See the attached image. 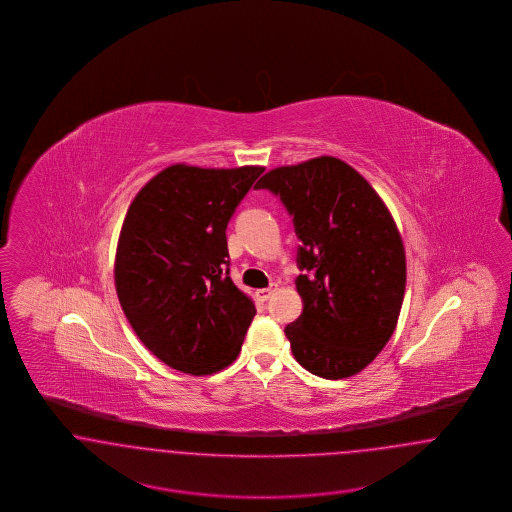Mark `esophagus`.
Here are the masks:
<instances>
[{"label":"esophagus","instance_id":"obj_1","mask_svg":"<svg viewBox=\"0 0 512 512\" xmlns=\"http://www.w3.org/2000/svg\"><path fill=\"white\" fill-rule=\"evenodd\" d=\"M272 292H274V288H261V290H257V299L259 301H267Z\"/></svg>","mask_w":512,"mask_h":512}]
</instances>
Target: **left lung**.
<instances>
[{
  "mask_svg": "<svg viewBox=\"0 0 512 512\" xmlns=\"http://www.w3.org/2000/svg\"><path fill=\"white\" fill-rule=\"evenodd\" d=\"M255 188L280 197L301 240L303 311L284 328L295 361L326 380L361 372L390 341L405 295V251L388 207L336 157L274 169Z\"/></svg>",
  "mask_w": 512,
  "mask_h": 512,
  "instance_id": "8db88e82",
  "label": "left lung"
}]
</instances>
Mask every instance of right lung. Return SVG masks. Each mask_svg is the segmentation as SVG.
I'll list each match as a JSON object with an SVG mask.
<instances>
[{
	"label": "right lung",
	"mask_w": 512,
	"mask_h": 512,
	"mask_svg": "<svg viewBox=\"0 0 512 512\" xmlns=\"http://www.w3.org/2000/svg\"><path fill=\"white\" fill-rule=\"evenodd\" d=\"M261 174L174 165L128 207L117 295L136 336L174 370L211 374L242 349L257 311L230 278L226 226Z\"/></svg>",
	"instance_id": "add662e5"
}]
</instances>
